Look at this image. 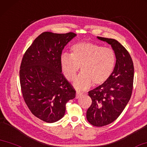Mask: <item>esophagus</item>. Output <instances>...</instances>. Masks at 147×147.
<instances>
[{
  "instance_id": "esophagus-1",
  "label": "esophagus",
  "mask_w": 147,
  "mask_h": 147,
  "mask_svg": "<svg viewBox=\"0 0 147 147\" xmlns=\"http://www.w3.org/2000/svg\"><path fill=\"white\" fill-rule=\"evenodd\" d=\"M82 93H80L79 92H76V99L80 98V97L82 96Z\"/></svg>"
}]
</instances>
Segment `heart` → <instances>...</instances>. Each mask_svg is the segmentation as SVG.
Returning a JSON list of instances; mask_svg holds the SVG:
<instances>
[{"label": "heart", "mask_w": 147, "mask_h": 147, "mask_svg": "<svg viewBox=\"0 0 147 147\" xmlns=\"http://www.w3.org/2000/svg\"><path fill=\"white\" fill-rule=\"evenodd\" d=\"M116 62L113 49L91 42L74 44L71 54L63 53L60 59L62 73L69 81L74 80L81 68L82 74L73 84L79 90L88 89L92 84L94 86L104 84L113 74Z\"/></svg>", "instance_id": "b5f03b06"}]
</instances>
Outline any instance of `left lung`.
<instances>
[{"label": "left lung", "instance_id": "obj_1", "mask_svg": "<svg viewBox=\"0 0 147 147\" xmlns=\"http://www.w3.org/2000/svg\"><path fill=\"white\" fill-rule=\"evenodd\" d=\"M112 46L116 55L115 69L103 85L90 91L92 100L86 113L91 124L97 127L114 122L124 111L131 96L134 77V63L129 52L115 39L97 36Z\"/></svg>", "mask_w": 147, "mask_h": 147}]
</instances>
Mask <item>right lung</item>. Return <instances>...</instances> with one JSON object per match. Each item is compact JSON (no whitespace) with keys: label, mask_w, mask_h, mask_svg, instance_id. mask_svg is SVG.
<instances>
[{"label":"right lung","mask_w":147,"mask_h":147,"mask_svg":"<svg viewBox=\"0 0 147 147\" xmlns=\"http://www.w3.org/2000/svg\"><path fill=\"white\" fill-rule=\"evenodd\" d=\"M76 34L44 32L23 55L20 80L23 99L32 115L44 122H55L65 113V105L76 91L61 73L62 51Z\"/></svg>","instance_id":"add662e5"}]
</instances>
